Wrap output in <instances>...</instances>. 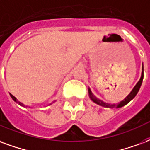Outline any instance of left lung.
<instances>
[{
  "label": "left lung",
  "instance_id": "left-lung-1",
  "mask_svg": "<svg viewBox=\"0 0 150 150\" xmlns=\"http://www.w3.org/2000/svg\"><path fill=\"white\" fill-rule=\"evenodd\" d=\"M143 76H144V69H143V66H142V76H141L140 80L137 82V83L135 85L133 90L131 91V92L129 94L126 98L122 100V102H120L119 103H117V104H109V103H106L103 102L100 99H98L97 98L95 97V95L92 94L90 88H88V93H89V96L91 98V99L94 103H97L98 105H100L102 106H104V107H109V108H119V107H122V106H125L126 105L127 103H129L130 101L134 98L136 95H137V92L140 89L141 86H142V81H143Z\"/></svg>",
  "mask_w": 150,
  "mask_h": 150
}]
</instances>
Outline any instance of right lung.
<instances>
[{
  "label": "right lung",
  "mask_w": 150,
  "mask_h": 150,
  "mask_svg": "<svg viewBox=\"0 0 150 150\" xmlns=\"http://www.w3.org/2000/svg\"><path fill=\"white\" fill-rule=\"evenodd\" d=\"M9 94H10V93H9ZM10 96H11V98H13V101H15L16 103H18L19 105H21V106H24V104H23V103H21V102H19V101L17 100V99H16V97H14V96H13V95H12V94H10Z\"/></svg>",
  "instance_id": "right-lung-1"
}]
</instances>
